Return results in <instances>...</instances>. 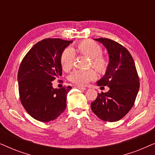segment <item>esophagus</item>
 <instances>
[{
	"label": "esophagus",
	"mask_w": 155,
	"mask_h": 155,
	"mask_svg": "<svg viewBox=\"0 0 155 155\" xmlns=\"http://www.w3.org/2000/svg\"><path fill=\"white\" fill-rule=\"evenodd\" d=\"M75 87L77 88V89H79V90H87L86 87H81V86H79V85H75Z\"/></svg>",
	"instance_id": "obj_1"
}]
</instances>
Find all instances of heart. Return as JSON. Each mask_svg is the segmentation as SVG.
Segmentation results:
<instances>
[{"label": "heart", "mask_w": 155, "mask_h": 155, "mask_svg": "<svg viewBox=\"0 0 155 155\" xmlns=\"http://www.w3.org/2000/svg\"><path fill=\"white\" fill-rule=\"evenodd\" d=\"M78 50L81 54L85 55L91 59V65L97 71H104L107 68V62L101 56L102 48L99 44L90 40H84L78 44ZM75 60V53L71 48H67L63 51L61 56V65L62 69L68 71L73 66ZM96 73L93 70H76L70 75L71 82L84 86L94 80Z\"/></svg>", "instance_id": "1"}]
</instances>
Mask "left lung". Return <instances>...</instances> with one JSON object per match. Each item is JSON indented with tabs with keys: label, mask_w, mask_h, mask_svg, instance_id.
Masks as SVG:
<instances>
[{
	"label": "left lung",
	"mask_w": 155,
	"mask_h": 155,
	"mask_svg": "<svg viewBox=\"0 0 155 155\" xmlns=\"http://www.w3.org/2000/svg\"><path fill=\"white\" fill-rule=\"evenodd\" d=\"M102 44L109 54L105 75L97 82L98 86H108L91 103V109L104 121L115 122L128 113L138 93L140 82L135 62L124 46L109 39H94Z\"/></svg>",
	"instance_id": "left-lung-1"
}]
</instances>
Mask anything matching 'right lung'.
Listing matches in <instances>:
<instances>
[{
  "instance_id": "obj_1",
  "label": "right lung",
  "mask_w": 155,
  "mask_h": 155,
  "mask_svg": "<svg viewBox=\"0 0 155 155\" xmlns=\"http://www.w3.org/2000/svg\"><path fill=\"white\" fill-rule=\"evenodd\" d=\"M73 41L45 39L35 44L21 63L18 81L21 103L29 115L41 122L58 118L66 108L71 87H53L62 75L61 56Z\"/></svg>"
}]
</instances>
